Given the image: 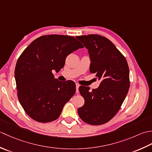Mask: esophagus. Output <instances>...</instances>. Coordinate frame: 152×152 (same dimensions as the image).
I'll return each instance as SVG.
<instances>
[{
    "mask_svg": "<svg viewBox=\"0 0 152 152\" xmlns=\"http://www.w3.org/2000/svg\"><path fill=\"white\" fill-rule=\"evenodd\" d=\"M80 86V85L78 83H76V92H79V87Z\"/></svg>",
    "mask_w": 152,
    "mask_h": 152,
    "instance_id": "obj_1",
    "label": "esophagus"
}]
</instances>
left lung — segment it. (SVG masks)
Wrapping results in <instances>:
<instances>
[{"mask_svg":"<svg viewBox=\"0 0 152 152\" xmlns=\"http://www.w3.org/2000/svg\"><path fill=\"white\" fill-rule=\"evenodd\" d=\"M76 38L88 49L91 61L90 72L95 73L102 80L98 88L91 92L88 86H79L85 104L77 112L86 123L103 125L116 115L128 93L130 79L127 61L106 37L91 34Z\"/></svg>","mask_w":152,"mask_h":152,"instance_id":"1","label":"left lung"}]
</instances>
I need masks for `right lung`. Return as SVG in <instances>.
<instances>
[{
    "mask_svg": "<svg viewBox=\"0 0 152 152\" xmlns=\"http://www.w3.org/2000/svg\"><path fill=\"white\" fill-rule=\"evenodd\" d=\"M81 48L74 37L48 35L36 39L20 55L15 68L18 98L31 118L48 123L60 117L76 86L54 79L52 70L59 72L67 56Z\"/></svg>",
    "mask_w": 152,
    "mask_h": 152,
    "instance_id": "right-lung-1",
    "label": "right lung"
}]
</instances>
